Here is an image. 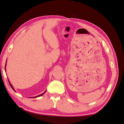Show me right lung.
Here are the masks:
<instances>
[{"instance_id":"obj_1","label":"right lung","mask_w":124,"mask_h":124,"mask_svg":"<svg viewBox=\"0 0 124 124\" xmlns=\"http://www.w3.org/2000/svg\"><path fill=\"white\" fill-rule=\"evenodd\" d=\"M6 65H5V67H6ZM5 69H6V68H5ZM9 84H10V85L11 86V87H12V88L14 90V88H13V87H12V85H11V84H10V82H9ZM46 93V92H45L44 93H42V94H41V95H39V96H36V97H34V98H36V97H40V96H42L43 94H44V93Z\"/></svg>"}]
</instances>
